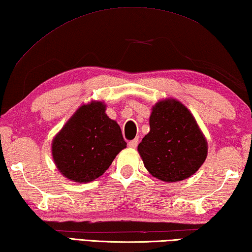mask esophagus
<instances>
[{
  "label": "esophagus",
  "instance_id": "34e87169",
  "mask_svg": "<svg viewBox=\"0 0 252 252\" xmlns=\"http://www.w3.org/2000/svg\"><path fill=\"white\" fill-rule=\"evenodd\" d=\"M138 142H139V139H134L129 142V146L131 149H135L136 146H138Z\"/></svg>",
  "mask_w": 252,
  "mask_h": 252
}]
</instances>
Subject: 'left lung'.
<instances>
[{
    "mask_svg": "<svg viewBox=\"0 0 252 252\" xmlns=\"http://www.w3.org/2000/svg\"><path fill=\"white\" fill-rule=\"evenodd\" d=\"M138 152L151 175L173 183L190 177L203 165L208 143L191 112L173 98L159 100L150 116V132Z\"/></svg>",
    "mask_w": 252,
    "mask_h": 252,
    "instance_id": "8db88e82",
    "label": "left lung"
}]
</instances>
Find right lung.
<instances>
[{"instance_id":"1","label":"right lung","mask_w":252,"mask_h":252,"mask_svg":"<svg viewBox=\"0 0 252 252\" xmlns=\"http://www.w3.org/2000/svg\"><path fill=\"white\" fill-rule=\"evenodd\" d=\"M106 109L102 101L81 104L54 136V163L68 180L80 184L95 180L126 148L120 126Z\"/></svg>"}]
</instances>
